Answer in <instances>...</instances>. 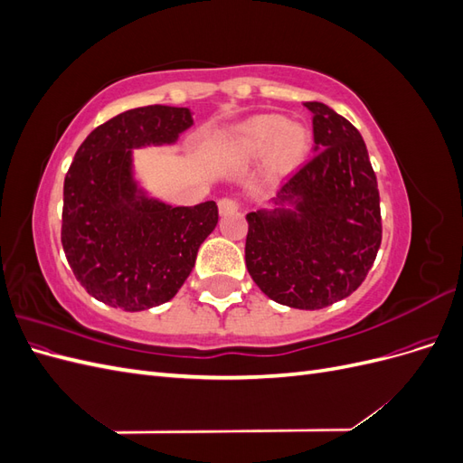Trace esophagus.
<instances>
[{
	"mask_svg": "<svg viewBox=\"0 0 463 463\" xmlns=\"http://www.w3.org/2000/svg\"><path fill=\"white\" fill-rule=\"evenodd\" d=\"M237 208H240V204H237L233 199H220V201H218V210H220L222 216L235 213Z\"/></svg>",
	"mask_w": 463,
	"mask_h": 463,
	"instance_id": "obj_1",
	"label": "esophagus"
}]
</instances>
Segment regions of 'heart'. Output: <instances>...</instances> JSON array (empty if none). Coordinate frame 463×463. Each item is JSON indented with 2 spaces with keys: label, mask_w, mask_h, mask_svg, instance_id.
Instances as JSON below:
<instances>
[{
  "label": "heart",
  "mask_w": 463,
  "mask_h": 463,
  "mask_svg": "<svg viewBox=\"0 0 463 463\" xmlns=\"http://www.w3.org/2000/svg\"><path fill=\"white\" fill-rule=\"evenodd\" d=\"M311 131L303 123L282 116H257L240 125L235 143L247 156L269 152V167L274 174H289L307 158L311 148Z\"/></svg>",
  "instance_id": "b5f03b06"
}]
</instances>
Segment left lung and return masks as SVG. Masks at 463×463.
<instances>
[{
    "label": "left lung",
    "mask_w": 463,
    "mask_h": 463,
    "mask_svg": "<svg viewBox=\"0 0 463 463\" xmlns=\"http://www.w3.org/2000/svg\"><path fill=\"white\" fill-rule=\"evenodd\" d=\"M313 114L317 156L249 213L245 262L264 296L315 311L361 286L383 240L376 175L361 133L322 104Z\"/></svg>",
    "instance_id": "left-lung-1"
}]
</instances>
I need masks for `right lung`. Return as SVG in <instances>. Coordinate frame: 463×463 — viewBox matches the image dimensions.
Here are the masks:
<instances>
[{
  "instance_id": "right-lung-1",
  "label": "right lung",
  "mask_w": 463,
  "mask_h": 463,
  "mask_svg": "<svg viewBox=\"0 0 463 463\" xmlns=\"http://www.w3.org/2000/svg\"><path fill=\"white\" fill-rule=\"evenodd\" d=\"M193 125L189 108L145 106L96 128L63 184L61 243L90 296L123 311L170 301L214 232L218 206H172L137 179L133 150L175 145Z\"/></svg>"
}]
</instances>
